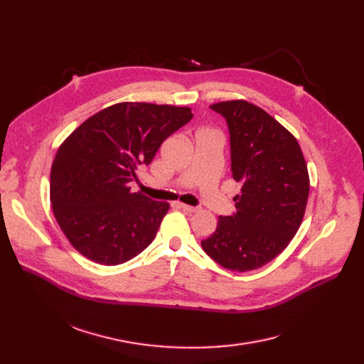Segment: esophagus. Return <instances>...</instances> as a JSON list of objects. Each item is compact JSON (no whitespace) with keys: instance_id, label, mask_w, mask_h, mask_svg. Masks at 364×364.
Masks as SVG:
<instances>
[{"instance_id":"34e87169","label":"esophagus","mask_w":364,"mask_h":364,"mask_svg":"<svg viewBox=\"0 0 364 364\" xmlns=\"http://www.w3.org/2000/svg\"><path fill=\"white\" fill-rule=\"evenodd\" d=\"M180 208H183L186 213H198V206H190V205H186V203H180Z\"/></svg>"}]
</instances>
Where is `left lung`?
I'll return each instance as SVG.
<instances>
[{"label":"left lung","instance_id":"1","mask_svg":"<svg viewBox=\"0 0 364 364\" xmlns=\"http://www.w3.org/2000/svg\"><path fill=\"white\" fill-rule=\"evenodd\" d=\"M230 132L233 178L242 183L236 214L220 217L202 240L203 251L224 269L251 272L291 243L309 200L307 164L296 139L261 107L245 100L209 106Z\"/></svg>","mask_w":364,"mask_h":364}]
</instances>
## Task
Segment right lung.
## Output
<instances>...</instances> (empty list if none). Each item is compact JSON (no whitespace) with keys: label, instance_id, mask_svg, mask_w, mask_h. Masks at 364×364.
Listing matches in <instances>:
<instances>
[{"label":"right lung","instance_id":"add662e5","mask_svg":"<svg viewBox=\"0 0 364 364\" xmlns=\"http://www.w3.org/2000/svg\"><path fill=\"white\" fill-rule=\"evenodd\" d=\"M193 118L190 107L124 102L82 122L55 153L50 176L54 217L76 251L118 265L155 239L169 203L132 193L172 132Z\"/></svg>","mask_w":364,"mask_h":364}]
</instances>
